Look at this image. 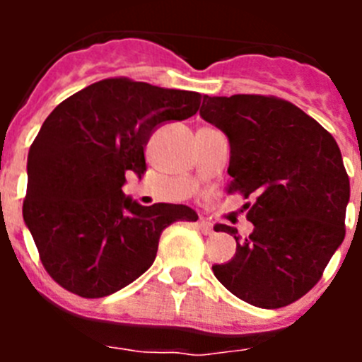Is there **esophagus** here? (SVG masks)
Listing matches in <instances>:
<instances>
[{"label":"esophagus","instance_id":"1","mask_svg":"<svg viewBox=\"0 0 362 362\" xmlns=\"http://www.w3.org/2000/svg\"><path fill=\"white\" fill-rule=\"evenodd\" d=\"M197 226H199L201 232L206 233V235L214 232V225H212V223H210L209 219H199V223H197Z\"/></svg>","mask_w":362,"mask_h":362}]
</instances>
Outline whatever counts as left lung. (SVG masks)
<instances>
[{
  "label": "left lung",
  "mask_w": 362,
  "mask_h": 362,
  "mask_svg": "<svg viewBox=\"0 0 362 362\" xmlns=\"http://www.w3.org/2000/svg\"><path fill=\"white\" fill-rule=\"evenodd\" d=\"M201 117L230 143L228 192L255 197L246 204L254 230L214 276L259 308L286 306L317 284L344 239L350 179L330 132L284 99L204 95Z\"/></svg>",
  "instance_id": "obj_1"
}]
</instances>
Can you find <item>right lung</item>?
I'll return each mask as SVG.
<instances>
[{"mask_svg": "<svg viewBox=\"0 0 362 362\" xmlns=\"http://www.w3.org/2000/svg\"><path fill=\"white\" fill-rule=\"evenodd\" d=\"M199 105L197 92L116 78L50 112L28 150L23 221L57 284L88 299L110 296L152 267L166 226L197 221L185 204L143 206L123 185L127 172L145 174L153 130Z\"/></svg>", "mask_w": 362, "mask_h": 362, "instance_id": "add662e5", "label": "right lung"}]
</instances>
